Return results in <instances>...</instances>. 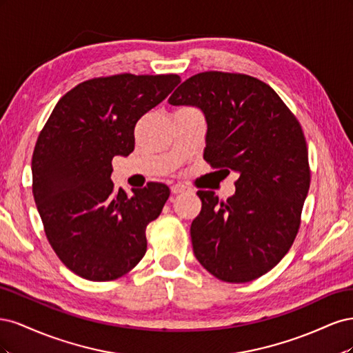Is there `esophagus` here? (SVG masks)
Returning a JSON list of instances; mask_svg holds the SVG:
<instances>
[{
    "mask_svg": "<svg viewBox=\"0 0 353 353\" xmlns=\"http://www.w3.org/2000/svg\"><path fill=\"white\" fill-rule=\"evenodd\" d=\"M170 191H172V194H181V193H185V191H190V188L184 184H174L170 187Z\"/></svg>",
    "mask_w": 353,
    "mask_h": 353,
    "instance_id": "1",
    "label": "esophagus"
}]
</instances>
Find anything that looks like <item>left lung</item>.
Here are the masks:
<instances>
[{"label": "left lung", "instance_id": "1", "mask_svg": "<svg viewBox=\"0 0 353 353\" xmlns=\"http://www.w3.org/2000/svg\"><path fill=\"white\" fill-rule=\"evenodd\" d=\"M168 101L205 113V160L240 175L225 201L197 191L201 210L190 228L194 256L218 280L259 279L290 250L301 227L311 184L301 123L268 83L243 73H197Z\"/></svg>", "mask_w": 353, "mask_h": 353}]
</instances>
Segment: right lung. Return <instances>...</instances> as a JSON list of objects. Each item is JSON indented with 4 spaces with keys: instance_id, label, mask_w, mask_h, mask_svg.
<instances>
[{
    "instance_id": "1",
    "label": "right lung",
    "mask_w": 353,
    "mask_h": 353,
    "mask_svg": "<svg viewBox=\"0 0 353 353\" xmlns=\"http://www.w3.org/2000/svg\"><path fill=\"white\" fill-rule=\"evenodd\" d=\"M181 82L178 74L121 73L78 83L42 128L32 154V193L59 259L90 281L130 272L147 250L145 228L169 188H116L114 156L134 152L138 119Z\"/></svg>"
}]
</instances>
